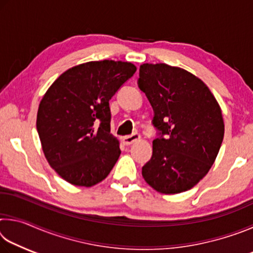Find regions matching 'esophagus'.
Returning <instances> with one entry per match:
<instances>
[{"mask_svg":"<svg viewBox=\"0 0 253 253\" xmlns=\"http://www.w3.org/2000/svg\"><path fill=\"white\" fill-rule=\"evenodd\" d=\"M138 140H140V135L137 134V132H135V134H131L129 136H124L123 137V143L125 145H131L134 144L136 142H138Z\"/></svg>","mask_w":253,"mask_h":253,"instance_id":"1","label":"esophagus"}]
</instances>
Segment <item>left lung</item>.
<instances>
[{
    "label": "left lung",
    "instance_id": "obj_1",
    "mask_svg": "<svg viewBox=\"0 0 253 253\" xmlns=\"http://www.w3.org/2000/svg\"><path fill=\"white\" fill-rule=\"evenodd\" d=\"M138 87L154 110L161 136L142 175L162 194L191 190L211 169L224 136L219 102L202 80L166 63H143Z\"/></svg>",
    "mask_w": 253,
    "mask_h": 253
}]
</instances>
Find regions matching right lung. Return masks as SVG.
Returning <instances> with one entry per match:
<instances>
[{
  "instance_id": "right-lung-1",
  "label": "right lung",
  "mask_w": 253,
  "mask_h": 253,
  "mask_svg": "<svg viewBox=\"0 0 253 253\" xmlns=\"http://www.w3.org/2000/svg\"><path fill=\"white\" fill-rule=\"evenodd\" d=\"M137 68L102 60L60 75L40 101L37 129L46 161L59 176L90 187L105 179L121 155L110 134L109 100Z\"/></svg>"
}]
</instances>
